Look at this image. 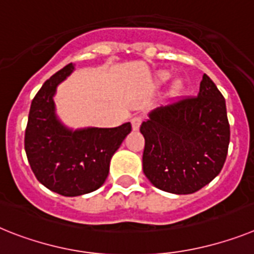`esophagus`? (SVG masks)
I'll return each mask as SVG.
<instances>
[{
  "mask_svg": "<svg viewBox=\"0 0 254 254\" xmlns=\"http://www.w3.org/2000/svg\"><path fill=\"white\" fill-rule=\"evenodd\" d=\"M142 121H143V116H135L131 119V127H133V130H138V129H139Z\"/></svg>",
  "mask_w": 254,
  "mask_h": 254,
  "instance_id": "obj_1",
  "label": "esophagus"
}]
</instances>
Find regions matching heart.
I'll return each instance as SVG.
<instances>
[{"mask_svg":"<svg viewBox=\"0 0 254 254\" xmlns=\"http://www.w3.org/2000/svg\"><path fill=\"white\" fill-rule=\"evenodd\" d=\"M156 78H157V82L160 84H163L165 81H168L170 78V72L168 71H161L156 74ZM185 90V84H183L182 80H176L172 85V89H170V93L172 95H180L182 91Z\"/></svg>","mask_w":254,"mask_h":254,"instance_id":"obj_1","label":"heart"}]
</instances>
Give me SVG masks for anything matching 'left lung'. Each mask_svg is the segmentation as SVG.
I'll use <instances>...</instances> for the list:
<instances>
[{"instance_id":"8db88e82","label":"left lung","mask_w":254,"mask_h":254,"mask_svg":"<svg viewBox=\"0 0 254 254\" xmlns=\"http://www.w3.org/2000/svg\"><path fill=\"white\" fill-rule=\"evenodd\" d=\"M140 133L143 173L153 186L176 195L196 192L218 176L227 156L225 98L204 74L197 97L151 111Z\"/></svg>"}]
</instances>
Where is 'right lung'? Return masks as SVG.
<instances>
[{
	"label": "right lung",
	"instance_id": "1",
	"mask_svg": "<svg viewBox=\"0 0 254 254\" xmlns=\"http://www.w3.org/2000/svg\"><path fill=\"white\" fill-rule=\"evenodd\" d=\"M62 68L38 90L31 104L24 148L38 182L63 196H80L102 186L110 161L131 131L130 123L117 127L69 129L55 112L57 87L73 72Z\"/></svg>",
	"mask_w": 254,
	"mask_h": 254
}]
</instances>
